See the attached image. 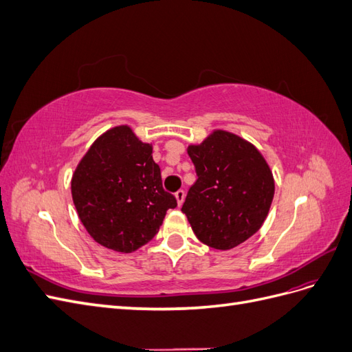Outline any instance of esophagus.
I'll return each instance as SVG.
<instances>
[{
  "label": "esophagus",
  "mask_w": 352,
  "mask_h": 352,
  "mask_svg": "<svg viewBox=\"0 0 352 352\" xmlns=\"http://www.w3.org/2000/svg\"><path fill=\"white\" fill-rule=\"evenodd\" d=\"M175 198H176V201H177V206L180 207L184 204V201H185V190H182V189H179L177 192L175 194Z\"/></svg>",
  "instance_id": "1"
}]
</instances>
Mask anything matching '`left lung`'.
Instances as JSON below:
<instances>
[{
  "mask_svg": "<svg viewBox=\"0 0 352 352\" xmlns=\"http://www.w3.org/2000/svg\"><path fill=\"white\" fill-rule=\"evenodd\" d=\"M186 151L198 179L182 206L195 236L228 251L257 233L269 214L274 177L257 146L242 136L214 129Z\"/></svg>",
  "mask_w": 352,
  "mask_h": 352,
  "instance_id": "8db88e82",
  "label": "left lung"
}]
</instances>
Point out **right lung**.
I'll use <instances>...</instances> for the list:
<instances>
[{"label":"right lung","instance_id":"1","mask_svg":"<svg viewBox=\"0 0 352 352\" xmlns=\"http://www.w3.org/2000/svg\"><path fill=\"white\" fill-rule=\"evenodd\" d=\"M129 124L110 127L92 142L72 176V198L83 228L102 247L129 254L150 242L177 206Z\"/></svg>","mask_w":352,"mask_h":352}]
</instances>
